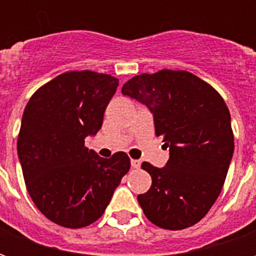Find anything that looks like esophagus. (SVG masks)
<instances>
[{
    "label": "esophagus",
    "mask_w": 256,
    "mask_h": 256,
    "mask_svg": "<svg viewBox=\"0 0 256 256\" xmlns=\"http://www.w3.org/2000/svg\"><path fill=\"white\" fill-rule=\"evenodd\" d=\"M140 166H141V162L137 160V159H132V167L133 168H140Z\"/></svg>",
    "instance_id": "obj_1"
}]
</instances>
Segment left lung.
I'll list each match as a JSON object with an SVG mask.
<instances>
[{"label": "left lung", "mask_w": 256, "mask_h": 256, "mask_svg": "<svg viewBox=\"0 0 256 256\" xmlns=\"http://www.w3.org/2000/svg\"><path fill=\"white\" fill-rule=\"evenodd\" d=\"M122 93L150 108L156 136L170 150L163 168L141 164L152 177L150 190L137 196L145 216L168 230L198 224L220 196L234 150L226 102L184 70L136 75Z\"/></svg>", "instance_id": "8db88e82"}]
</instances>
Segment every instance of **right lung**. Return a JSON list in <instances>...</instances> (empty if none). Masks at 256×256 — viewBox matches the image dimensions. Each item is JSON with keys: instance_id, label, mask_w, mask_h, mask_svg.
<instances>
[{"instance_id": "1", "label": "right lung", "mask_w": 256, "mask_h": 256, "mask_svg": "<svg viewBox=\"0 0 256 256\" xmlns=\"http://www.w3.org/2000/svg\"><path fill=\"white\" fill-rule=\"evenodd\" d=\"M118 84L108 74L68 71L41 86L26 106L18 137L26 188L58 225L78 229L96 222L130 168L124 152L104 159L84 146V138L100 130Z\"/></svg>"}]
</instances>
